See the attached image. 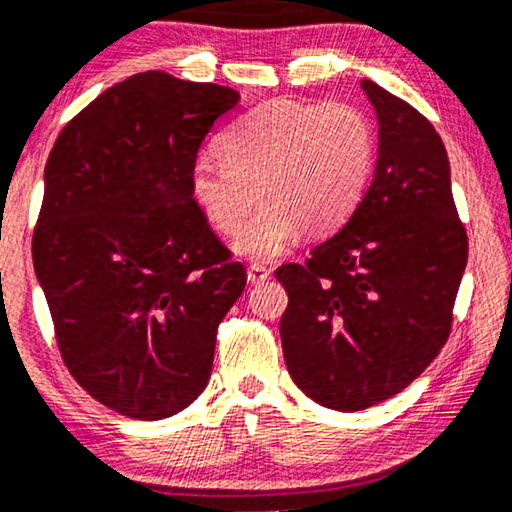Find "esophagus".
Listing matches in <instances>:
<instances>
[{
  "mask_svg": "<svg viewBox=\"0 0 512 512\" xmlns=\"http://www.w3.org/2000/svg\"><path fill=\"white\" fill-rule=\"evenodd\" d=\"M271 278V271L266 269V266L262 264H250L248 269V282H253V285H257V282H264Z\"/></svg>",
  "mask_w": 512,
  "mask_h": 512,
  "instance_id": "obj_1",
  "label": "esophagus"
}]
</instances>
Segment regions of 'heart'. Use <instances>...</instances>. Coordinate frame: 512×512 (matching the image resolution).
Masks as SVG:
<instances>
[{
	"mask_svg": "<svg viewBox=\"0 0 512 512\" xmlns=\"http://www.w3.org/2000/svg\"><path fill=\"white\" fill-rule=\"evenodd\" d=\"M377 126L354 103L259 105L220 140L223 160L204 156L190 174L195 202L218 232L243 230L236 253L271 259L303 230H338L361 204L377 163Z\"/></svg>",
	"mask_w": 512,
	"mask_h": 512,
	"instance_id": "b5f03b06",
	"label": "heart"
}]
</instances>
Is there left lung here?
Instances as JSON below:
<instances>
[{"mask_svg": "<svg viewBox=\"0 0 512 512\" xmlns=\"http://www.w3.org/2000/svg\"><path fill=\"white\" fill-rule=\"evenodd\" d=\"M375 177L352 218L276 271L289 303L282 354L294 384L322 407L361 411L407 388L446 345L469 241L439 133L372 80Z\"/></svg>", "mask_w": 512, "mask_h": 512, "instance_id": "1", "label": "left lung"}]
</instances>
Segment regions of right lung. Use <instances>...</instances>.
<instances>
[{"label":"right lung","instance_id":"obj_1","mask_svg":"<svg viewBox=\"0 0 512 512\" xmlns=\"http://www.w3.org/2000/svg\"><path fill=\"white\" fill-rule=\"evenodd\" d=\"M230 87L137 73L61 128L32 257L59 354L91 398L158 421L197 400L246 269L193 200L190 174Z\"/></svg>","mask_w":512,"mask_h":512}]
</instances>
